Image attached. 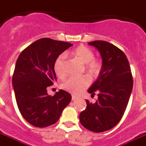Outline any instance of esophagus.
Segmentation results:
<instances>
[{"label": "esophagus", "mask_w": 146, "mask_h": 146, "mask_svg": "<svg viewBox=\"0 0 146 146\" xmlns=\"http://www.w3.org/2000/svg\"><path fill=\"white\" fill-rule=\"evenodd\" d=\"M77 99V97L76 96H72V100H75Z\"/></svg>", "instance_id": "34e87169"}]
</instances>
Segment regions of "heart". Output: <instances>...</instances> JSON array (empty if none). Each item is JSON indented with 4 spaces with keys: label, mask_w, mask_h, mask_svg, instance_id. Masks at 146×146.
Wrapping results in <instances>:
<instances>
[{
    "label": "heart",
    "mask_w": 146,
    "mask_h": 146,
    "mask_svg": "<svg viewBox=\"0 0 146 146\" xmlns=\"http://www.w3.org/2000/svg\"><path fill=\"white\" fill-rule=\"evenodd\" d=\"M71 54L74 58L84 65V70L86 73L92 76L98 74L100 70V63L94 59V53L90 49L80 45L76 47ZM66 56L60 54L56 58L53 63V70L59 78H63L66 75L65 70ZM90 85V80L86 76L70 77L62 83V88L69 93L76 95Z\"/></svg>",
    "instance_id": "b5f03b06"
}]
</instances>
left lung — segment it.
Listing matches in <instances>:
<instances>
[{"label":"left lung","mask_w":146,"mask_h":146,"mask_svg":"<svg viewBox=\"0 0 146 146\" xmlns=\"http://www.w3.org/2000/svg\"><path fill=\"white\" fill-rule=\"evenodd\" d=\"M97 49L102 57V69L88 93H97L95 103L86 100V108L80 114L82 125L90 131L102 132L117 125L127 107L133 80L126 56L112 43L103 40L88 43Z\"/></svg>","instance_id":"8db88e82"}]
</instances>
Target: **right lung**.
Masks as SVG:
<instances>
[{
    "label": "right lung",
    "instance_id": "right-lung-1",
    "mask_svg": "<svg viewBox=\"0 0 146 146\" xmlns=\"http://www.w3.org/2000/svg\"><path fill=\"white\" fill-rule=\"evenodd\" d=\"M72 46L67 42L42 38L27 46L18 56L12 85L20 113L35 127L56 123L70 103L72 97L67 92L60 90L50 96L46 89L56 80L53 70L56 58Z\"/></svg>",
    "mask_w": 146,
    "mask_h": 146
}]
</instances>
